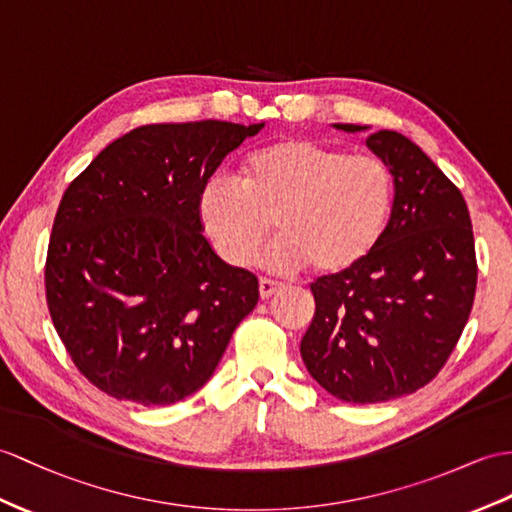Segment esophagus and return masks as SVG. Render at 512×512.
<instances>
[{
    "mask_svg": "<svg viewBox=\"0 0 512 512\" xmlns=\"http://www.w3.org/2000/svg\"><path fill=\"white\" fill-rule=\"evenodd\" d=\"M278 289H280V282H276V280L260 278V282H258V291H260V297H263V299H269Z\"/></svg>",
    "mask_w": 512,
    "mask_h": 512,
    "instance_id": "esophagus-1",
    "label": "esophagus"
}]
</instances>
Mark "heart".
Here are the masks:
<instances>
[{
	"instance_id": "obj_1",
	"label": "heart",
	"mask_w": 512,
	"mask_h": 512,
	"mask_svg": "<svg viewBox=\"0 0 512 512\" xmlns=\"http://www.w3.org/2000/svg\"><path fill=\"white\" fill-rule=\"evenodd\" d=\"M395 199L393 173L376 156L308 139H282L249 152L241 184L210 178L199 191V221L236 267L254 263L276 219L280 239L265 265L319 273L350 271L378 247Z\"/></svg>"
}]
</instances>
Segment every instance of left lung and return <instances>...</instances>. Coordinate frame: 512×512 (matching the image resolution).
<instances>
[{"label":"left lung","instance_id":"8db88e82","mask_svg":"<svg viewBox=\"0 0 512 512\" xmlns=\"http://www.w3.org/2000/svg\"><path fill=\"white\" fill-rule=\"evenodd\" d=\"M367 147L393 173L389 226L363 263L310 284L317 308L299 343L315 382L352 404L426 386L463 334L478 280L469 210L450 178L400 132H373Z\"/></svg>","mask_w":512,"mask_h":512}]
</instances>
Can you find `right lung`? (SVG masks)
Segmentation results:
<instances>
[{"label": "right lung", "instance_id": "obj_1", "mask_svg": "<svg viewBox=\"0 0 512 512\" xmlns=\"http://www.w3.org/2000/svg\"><path fill=\"white\" fill-rule=\"evenodd\" d=\"M265 123L141 126L99 152L60 199L45 291L54 328L97 389L176 404L213 376L258 278L221 260L197 199Z\"/></svg>", "mask_w": 512, "mask_h": 512}]
</instances>
